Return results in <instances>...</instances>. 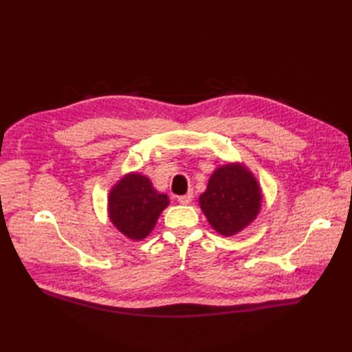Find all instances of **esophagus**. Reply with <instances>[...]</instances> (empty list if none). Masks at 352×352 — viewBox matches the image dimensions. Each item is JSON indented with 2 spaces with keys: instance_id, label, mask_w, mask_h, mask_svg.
Returning a JSON list of instances; mask_svg holds the SVG:
<instances>
[{
  "instance_id": "obj_1",
  "label": "esophagus",
  "mask_w": 352,
  "mask_h": 352,
  "mask_svg": "<svg viewBox=\"0 0 352 352\" xmlns=\"http://www.w3.org/2000/svg\"><path fill=\"white\" fill-rule=\"evenodd\" d=\"M192 199H193V193H192V192H189V193H186V195L178 197V203H180V204H184V206H188V204H190V203H192Z\"/></svg>"
}]
</instances>
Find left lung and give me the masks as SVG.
I'll use <instances>...</instances> for the list:
<instances>
[{"label": "left lung", "mask_w": 352, "mask_h": 352, "mask_svg": "<svg viewBox=\"0 0 352 352\" xmlns=\"http://www.w3.org/2000/svg\"><path fill=\"white\" fill-rule=\"evenodd\" d=\"M261 199L260 184L252 172L243 163H227L214 169L198 201L213 230L230 237L257 218Z\"/></svg>", "instance_id": "1"}]
</instances>
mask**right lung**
Returning a JSON list of instances; mask_svg holds the SVG:
<instances>
[{"label":"right lung","instance_id":"1","mask_svg":"<svg viewBox=\"0 0 352 352\" xmlns=\"http://www.w3.org/2000/svg\"><path fill=\"white\" fill-rule=\"evenodd\" d=\"M168 206V195L155 190L151 180L139 172L125 174L110 189L107 198L111 223L131 241H142L149 236Z\"/></svg>","mask_w":352,"mask_h":352}]
</instances>
